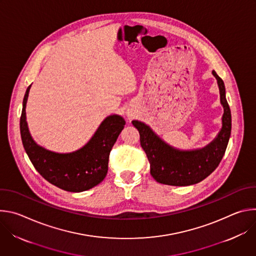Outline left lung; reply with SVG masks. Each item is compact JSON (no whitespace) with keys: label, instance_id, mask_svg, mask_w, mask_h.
<instances>
[{"label":"left lung","instance_id":"obj_1","mask_svg":"<svg viewBox=\"0 0 256 256\" xmlns=\"http://www.w3.org/2000/svg\"><path fill=\"white\" fill-rule=\"evenodd\" d=\"M212 74L216 79L224 114L221 130L206 147L188 151L173 148L149 126L138 120L132 122L138 130L140 146L150 162L151 175L160 184L174 186L198 184L218 167L226 152L232 128L231 110L223 80L214 70Z\"/></svg>","mask_w":256,"mask_h":256}]
</instances>
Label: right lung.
Returning <instances> with one entry per match:
<instances>
[{
    "mask_svg": "<svg viewBox=\"0 0 256 256\" xmlns=\"http://www.w3.org/2000/svg\"><path fill=\"white\" fill-rule=\"evenodd\" d=\"M28 86L23 99L20 134L23 147L34 168L50 184L70 192L88 190L105 178L109 154L124 128V120L118 114L107 116L83 148L72 153H56L36 144L26 122Z\"/></svg>",
    "mask_w": 256,
    "mask_h": 256,
    "instance_id": "add662e5",
    "label": "right lung"
}]
</instances>
